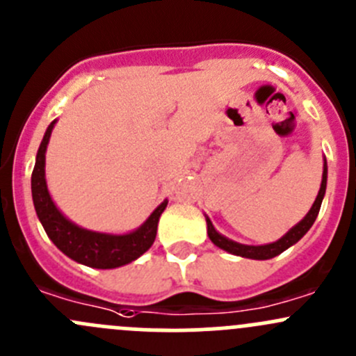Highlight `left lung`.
<instances>
[{
  "mask_svg": "<svg viewBox=\"0 0 356 356\" xmlns=\"http://www.w3.org/2000/svg\"><path fill=\"white\" fill-rule=\"evenodd\" d=\"M325 186H327V163L324 161V172H322V184L321 189H318V195L315 198L314 204H312L310 211L305 215V218L301 222H298L293 229H289L284 236H282L279 241L270 243V245H261V246H248V245H241V243H236L232 239H227L225 236L218 234L215 231L213 224L210 222V218L207 217V227H208V238L211 239L215 246L222 248V250L229 251L232 254H238V257H245V258H253V260H268V258H274L277 254H281L282 251L288 250L289 246H293L294 243L300 241L305 234L308 232V229L314 225L315 218H317L318 210H321L322 200H324L325 195Z\"/></svg>",
  "mask_w": 356,
  "mask_h": 356,
  "instance_id": "8db88e82",
  "label": "left lung"
}]
</instances>
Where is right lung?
<instances>
[{
  "label": "right lung",
  "instance_id": "add662e5",
  "mask_svg": "<svg viewBox=\"0 0 356 356\" xmlns=\"http://www.w3.org/2000/svg\"><path fill=\"white\" fill-rule=\"evenodd\" d=\"M56 120L48 125L42 138L41 146L35 155V165L32 170V200H34L35 213L41 220L48 238L55 243L60 251L72 260L92 268H117L127 265L141 257L145 251L152 248L156 238V227L160 215L163 213L168 201L158 204L152 215L146 218L145 224L129 234H105L82 229L70 222L62 211L56 208L49 196L44 177L46 148H48L49 136Z\"/></svg>",
  "mask_w": 356,
  "mask_h": 356
}]
</instances>
